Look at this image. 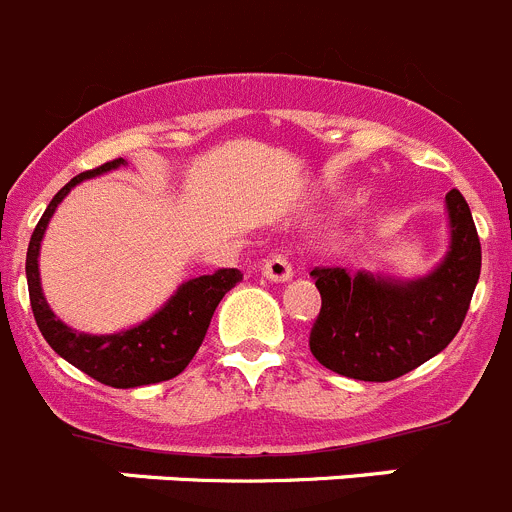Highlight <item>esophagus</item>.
Masks as SVG:
<instances>
[{"label": "esophagus", "instance_id": "1", "mask_svg": "<svg viewBox=\"0 0 512 512\" xmlns=\"http://www.w3.org/2000/svg\"><path fill=\"white\" fill-rule=\"evenodd\" d=\"M261 274L266 276L269 281H276V284H281V281H289L294 276L292 271V264H289L284 256H269V259L264 261V266H261Z\"/></svg>", "mask_w": 512, "mask_h": 512}]
</instances>
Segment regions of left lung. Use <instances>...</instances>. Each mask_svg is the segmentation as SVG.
Instances as JSON below:
<instances>
[{
    "label": "left lung",
    "mask_w": 512,
    "mask_h": 512,
    "mask_svg": "<svg viewBox=\"0 0 512 512\" xmlns=\"http://www.w3.org/2000/svg\"><path fill=\"white\" fill-rule=\"evenodd\" d=\"M449 251L416 279L317 266L322 309L309 350L332 373L386 383L442 353L464 322L480 279L482 248L470 205L447 192Z\"/></svg>",
    "instance_id": "left-lung-1"
}]
</instances>
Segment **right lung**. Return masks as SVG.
Masks as SVG:
<instances>
[{"mask_svg":"<svg viewBox=\"0 0 512 512\" xmlns=\"http://www.w3.org/2000/svg\"><path fill=\"white\" fill-rule=\"evenodd\" d=\"M124 164L126 159L119 157L114 162L101 164L96 170L81 172L50 200L48 210L42 213L30 238L25 264L32 314H35L42 337L60 358L111 388L149 386V383L170 381L180 375L203 345L205 332H208L220 299L243 279L238 269H220L215 274L182 281L177 292L149 320L129 327V330L114 332V335H88V332H78L58 320L42 294L40 269H37L40 243L48 231L50 218L78 182L119 170Z\"/></svg>","mask_w":512,"mask_h":512,"instance_id":"right-lung-1","label":"right lung"}]
</instances>
